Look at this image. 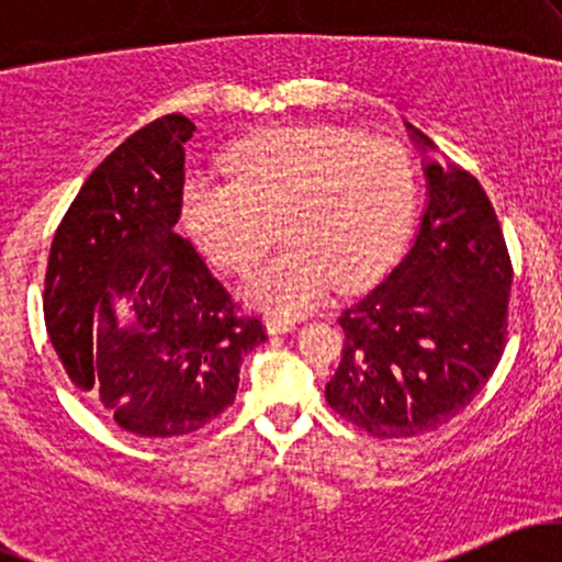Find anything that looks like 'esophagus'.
<instances>
[{"instance_id":"obj_1","label":"esophagus","mask_w":562,"mask_h":562,"mask_svg":"<svg viewBox=\"0 0 562 562\" xmlns=\"http://www.w3.org/2000/svg\"><path fill=\"white\" fill-rule=\"evenodd\" d=\"M295 322L293 319H280V317H267V333L269 335H282V333H293Z\"/></svg>"}]
</instances>
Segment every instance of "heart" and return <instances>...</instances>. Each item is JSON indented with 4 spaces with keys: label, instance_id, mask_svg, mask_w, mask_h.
I'll use <instances>...</instances> for the list:
<instances>
[{
    "label": "heart",
    "instance_id": "obj_1",
    "mask_svg": "<svg viewBox=\"0 0 562 562\" xmlns=\"http://www.w3.org/2000/svg\"><path fill=\"white\" fill-rule=\"evenodd\" d=\"M227 177L192 173L182 224L214 267L243 272L277 235L285 248L245 277V301L272 317L312 312L335 288L383 272L415 216V171L389 139L335 126H280L237 142Z\"/></svg>",
    "mask_w": 562,
    "mask_h": 562
}]
</instances>
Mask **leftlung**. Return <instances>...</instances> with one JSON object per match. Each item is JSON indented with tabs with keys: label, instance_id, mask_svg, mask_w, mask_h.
<instances>
[{
	"label": "left lung",
	"instance_id": "1",
	"mask_svg": "<svg viewBox=\"0 0 562 562\" xmlns=\"http://www.w3.org/2000/svg\"><path fill=\"white\" fill-rule=\"evenodd\" d=\"M420 150H434L406 124ZM428 200L404 259L340 314L344 357L327 404L378 438L420 436L460 415L507 340L513 263L492 200L465 169L425 160Z\"/></svg>",
	"mask_w": 562,
	"mask_h": 562
}]
</instances>
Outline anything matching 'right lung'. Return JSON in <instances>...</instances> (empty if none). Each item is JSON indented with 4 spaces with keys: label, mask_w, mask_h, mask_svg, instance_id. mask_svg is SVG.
<instances>
[{
    "label": "right lung",
    "mask_w": 562,
    "mask_h": 562,
    "mask_svg": "<svg viewBox=\"0 0 562 562\" xmlns=\"http://www.w3.org/2000/svg\"><path fill=\"white\" fill-rule=\"evenodd\" d=\"M192 132L171 113L121 142L63 216L44 277V322L70 383L142 438L187 436L222 415L243 357L267 340L173 229Z\"/></svg>",
    "instance_id": "1"
}]
</instances>
